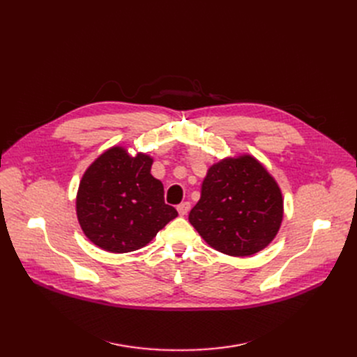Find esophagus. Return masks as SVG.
<instances>
[{
  "mask_svg": "<svg viewBox=\"0 0 357 357\" xmlns=\"http://www.w3.org/2000/svg\"><path fill=\"white\" fill-rule=\"evenodd\" d=\"M176 210H178L179 215H186V214H188V211L191 210V204H190L188 201L181 202V204L178 205V207H176Z\"/></svg>",
  "mask_w": 357,
  "mask_h": 357,
  "instance_id": "1",
  "label": "esophagus"
}]
</instances>
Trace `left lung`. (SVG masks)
<instances>
[{
    "instance_id": "1",
    "label": "left lung",
    "mask_w": 357,
    "mask_h": 357,
    "mask_svg": "<svg viewBox=\"0 0 357 357\" xmlns=\"http://www.w3.org/2000/svg\"><path fill=\"white\" fill-rule=\"evenodd\" d=\"M282 217L284 199L276 181L257 159L241 155L208 169L188 218L213 249L243 257L269 245Z\"/></svg>"
}]
</instances>
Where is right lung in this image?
<instances>
[{
  "label": "right lung",
  "mask_w": 357,
  "mask_h": 357,
  "mask_svg": "<svg viewBox=\"0 0 357 357\" xmlns=\"http://www.w3.org/2000/svg\"><path fill=\"white\" fill-rule=\"evenodd\" d=\"M153 159L114 146L86 169L77 195V215L85 236L111 253L144 248L178 215L165 204L163 185L150 174Z\"/></svg>",
  "instance_id": "1"
}]
</instances>
